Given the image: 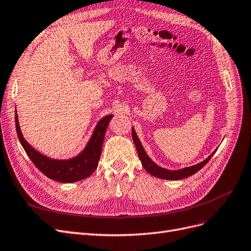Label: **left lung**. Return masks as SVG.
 Wrapping results in <instances>:
<instances>
[{"mask_svg": "<svg viewBox=\"0 0 251 251\" xmlns=\"http://www.w3.org/2000/svg\"><path fill=\"white\" fill-rule=\"evenodd\" d=\"M132 138H133V142L134 145L136 147V151L138 154V157H140L141 162L144 166V169L151 174L152 176L156 178H159V179H163V180H181V179H185L187 177H190L193 174H196L197 172H199L201 168H203L207 164V162L211 159V157L214 155V153L216 152V150L213 152L209 157L207 158L198 163V164H194L191 166H188V168H184V169H180V170H168V169H164L159 166L158 164H156L150 157L148 155L144 149V147L140 141V138H138L134 128L132 127Z\"/></svg>", "mask_w": 251, "mask_h": 251, "instance_id": "8db88e82", "label": "left lung"}]
</instances>
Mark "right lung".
Returning <instances> with one entry per match:
<instances>
[{
	"label": "right lung",
	"mask_w": 251,
	"mask_h": 251,
	"mask_svg": "<svg viewBox=\"0 0 251 251\" xmlns=\"http://www.w3.org/2000/svg\"><path fill=\"white\" fill-rule=\"evenodd\" d=\"M113 117V115H107L102 118L95 126L94 131L82 151L69 159L50 158L34 149L22 133L16 109L15 126L18 140L37 169L51 180L61 183H74L90 177L97 169L106 128Z\"/></svg>",
	"instance_id": "add662e5"
}]
</instances>
